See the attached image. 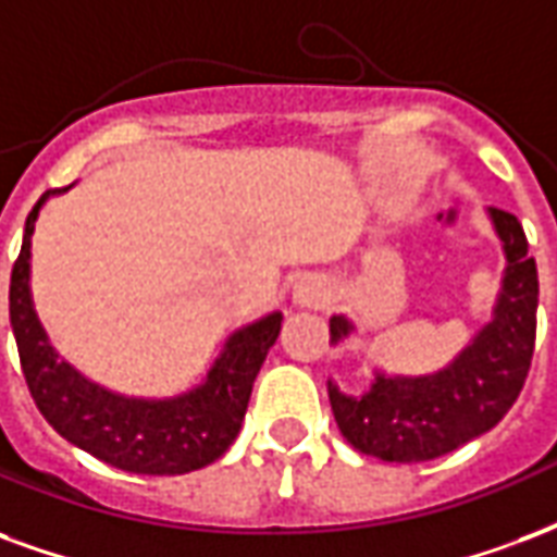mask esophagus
I'll return each instance as SVG.
<instances>
[{
	"instance_id": "esophagus-1",
	"label": "esophagus",
	"mask_w": 557,
	"mask_h": 557,
	"mask_svg": "<svg viewBox=\"0 0 557 557\" xmlns=\"http://www.w3.org/2000/svg\"><path fill=\"white\" fill-rule=\"evenodd\" d=\"M327 298V286H324V280L319 274H304L298 277V283L292 286V300L298 304V307H312V310H319L321 304Z\"/></svg>"
}]
</instances>
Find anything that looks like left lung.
<instances>
[{"label": "left lung", "instance_id": "8db88e82", "mask_svg": "<svg viewBox=\"0 0 557 557\" xmlns=\"http://www.w3.org/2000/svg\"><path fill=\"white\" fill-rule=\"evenodd\" d=\"M487 215L505 250V271L493 315L467 348L431 374L374 372L360 395L327 381L336 425L362 455L389 463L434 460L487 434L517 401L534 354L537 265L520 221L502 209ZM351 333V321L333 315V345Z\"/></svg>", "mask_w": 557, "mask_h": 557}]
</instances>
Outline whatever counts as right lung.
<instances>
[{"mask_svg":"<svg viewBox=\"0 0 557 557\" xmlns=\"http://www.w3.org/2000/svg\"><path fill=\"white\" fill-rule=\"evenodd\" d=\"M47 191L26 218L23 247L11 271V327L20 366L37 410L64 440L102 463L135 475H183L215 463L245 422L250 389L277 342L283 312H268L230 333L206 381L174 398H132L106 389L52 348L32 300V233Z\"/></svg>","mask_w":557,"mask_h":557,"instance_id":"right-lung-1","label":"right lung"}]
</instances>
